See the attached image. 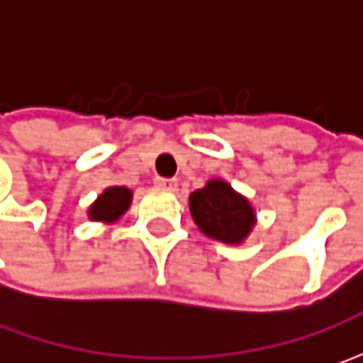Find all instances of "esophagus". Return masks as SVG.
<instances>
[{
	"mask_svg": "<svg viewBox=\"0 0 363 363\" xmlns=\"http://www.w3.org/2000/svg\"><path fill=\"white\" fill-rule=\"evenodd\" d=\"M155 184H157L160 188L175 189V186H177V179H174V177H155Z\"/></svg>",
	"mask_w": 363,
	"mask_h": 363,
	"instance_id": "34e87169",
	"label": "esophagus"
}]
</instances>
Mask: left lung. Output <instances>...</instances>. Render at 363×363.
<instances>
[{
	"mask_svg": "<svg viewBox=\"0 0 363 363\" xmlns=\"http://www.w3.org/2000/svg\"><path fill=\"white\" fill-rule=\"evenodd\" d=\"M189 210L206 236L228 244L242 242L255 224L248 200L222 179H212L206 188L194 191L189 196Z\"/></svg>",
	"mask_w": 363,
	"mask_h": 363,
	"instance_id": "8db88e82",
	"label": "left lung"
}]
</instances>
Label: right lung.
I'll use <instances>...</instances> for the list:
<instances>
[{
	"mask_svg": "<svg viewBox=\"0 0 363 363\" xmlns=\"http://www.w3.org/2000/svg\"><path fill=\"white\" fill-rule=\"evenodd\" d=\"M131 203V191L127 188H108L105 194L99 196V200L92 203L89 210V216L92 220H106L113 222L117 220L121 214H125V210Z\"/></svg>",
	"mask_w": 363,
	"mask_h": 363,
	"instance_id": "add662e5",
	"label": "right lung"
}]
</instances>
